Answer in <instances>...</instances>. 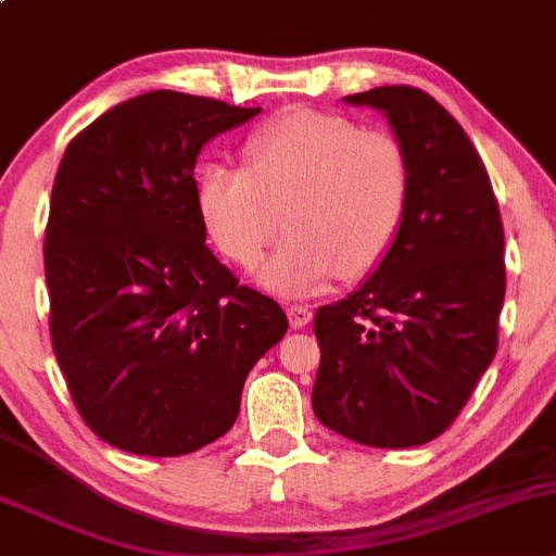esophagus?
<instances>
[{"instance_id":"1","label":"esophagus","mask_w":556,"mask_h":556,"mask_svg":"<svg viewBox=\"0 0 556 556\" xmlns=\"http://www.w3.org/2000/svg\"><path fill=\"white\" fill-rule=\"evenodd\" d=\"M288 319H290V327L293 330H301V327H306L312 323V308L308 306H290L288 308Z\"/></svg>"}]
</instances>
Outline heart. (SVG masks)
Instances as JSON below:
<instances>
[{
	"mask_svg": "<svg viewBox=\"0 0 556 556\" xmlns=\"http://www.w3.org/2000/svg\"><path fill=\"white\" fill-rule=\"evenodd\" d=\"M244 162L202 167L197 213L226 258L253 266L288 210L293 237L261 263V288L306 298L389 255L410 200L407 154L391 136L349 116L293 109L244 140Z\"/></svg>",
	"mask_w": 556,
	"mask_h": 556,
	"instance_id": "heart-1",
	"label": "heart"
}]
</instances>
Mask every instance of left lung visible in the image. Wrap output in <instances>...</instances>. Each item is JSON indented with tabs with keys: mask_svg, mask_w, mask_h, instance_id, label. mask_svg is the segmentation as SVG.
<instances>
[{
	"mask_svg": "<svg viewBox=\"0 0 556 556\" xmlns=\"http://www.w3.org/2000/svg\"><path fill=\"white\" fill-rule=\"evenodd\" d=\"M343 103L386 116L410 165V200L370 277L317 308L314 416L367 447L426 445L458 418L498 349V202L464 127L424 90L372 87Z\"/></svg>",
	"mask_w": 556,
	"mask_h": 556,
	"instance_id": "8db88e82",
	"label": "left lung"
}]
</instances>
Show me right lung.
<instances>
[{
	"mask_svg": "<svg viewBox=\"0 0 556 556\" xmlns=\"http://www.w3.org/2000/svg\"><path fill=\"white\" fill-rule=\"evenodd\" d=\"M261 114L154 90L68 143L45 233L50 336L85 424L125 453L173 458L231 429L255 362L288 332L204 244L202 146Z\"/></svg>",
	"mask_w": 556,
	"mask_h": 556,
	"instance_id": "obj_1",
	"label": "right lung"
}]
</instances>
